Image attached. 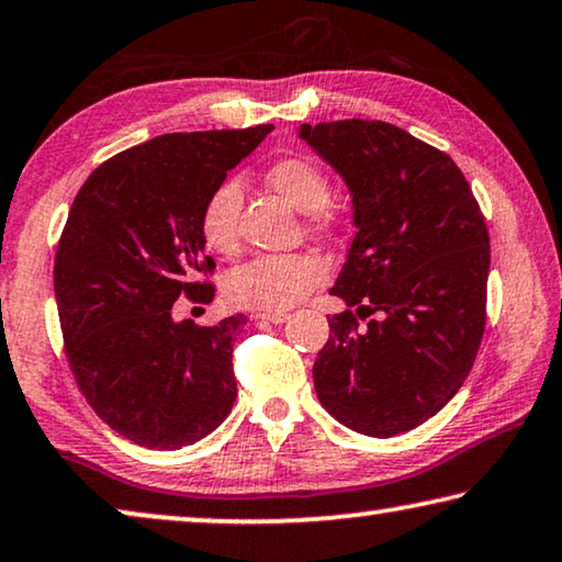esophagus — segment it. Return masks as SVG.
<instances>
[{
    "label": "esophagus",
    "instance_id": "1",
    "mask_svg": "<svg viewBox=\"0 0 562 562\" xmlns=\"http://www.w3.org/2000/svg\"><path fill=\"white\" fill-rule=\"evenodd\" d=\"M256 322H269V324H286L289 322V314L286 311H258L254 314Z\"/></svg>",
    "mask_w": 562,
    "mask_h": 562
}]
</instances>
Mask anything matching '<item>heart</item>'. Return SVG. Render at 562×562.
Instances as JSON below:
<instances>
[{"mask_svg":"<svg viewBox=\"0 0 562 562\" xmlns=\"http://www.w3.org/2000/svg\"><path fill=\"white\" fill-rule=\"evenodd\" d=\"M266 180L299 213H308L311 226L316 231L334 226V211L326 205L329 178L318 162L311 158H283L273 162ZM240 201H244V188L236 178L223 180L205 198L198 215V231L211 254L233 256L238 251ZM326 279H329V263L316 254L256 256L228 276L226 293L238 306L281 311L296 306Z\"/></svg>","mask_w":562,"mask_h":562,"instance_id":"obj_1","label":"heart"}]
</instances>
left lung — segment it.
I'll return each mask as SVG.
<instances>
[{
    "label": "left lung",
    "mask_w": 562,
    "mask_h": 562,
    "mask_svg": "<svg viewBox=\"0 0 562 562\" xmlns=\"http://www.w3.org/2000/svg\"><path fill=\"white\" fill-rule=\"evenodd\" d=\"M299 137L347 183L357 228L329 289L347 308L329 318L314 364L316 396L359 435H402L452 400L477 357L490 273L485 218L450 155L402 127L336 120L301 125ZM357 315L372 318L361 327Z\"/></svg>",
    "instance_id": "obj_1"
}]
</instances>
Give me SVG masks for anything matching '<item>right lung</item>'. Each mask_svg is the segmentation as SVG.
Here are the masks:
<instances>
[{
  "mask_svg": "<svg viewBox=\"0 0 562 562\" xmlns=\"http://www.w3.org/2000/svg\"><path fill=\"white\" fill-rule=\"evenodd\" d=\"M271 125L170 133L92 172L55 258V299L72 374L102 422L150 450L209 437L236 402L233 341L246 316L176 322L188 293L213 299L198 215Z\"/></svg>",
  "mask_w": 562,
  "mask_h": 562,
  "instance_id": "obj_1",
  "label": "right lung"
}]
</instances>
